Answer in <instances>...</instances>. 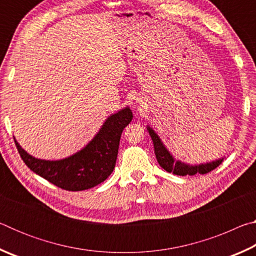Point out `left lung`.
Masks as SVG:
<instances>
[{
    "instance_id": "left-lung-1",
    "label": "left lung",
    "mask_w": 256,
    "mask_h": 256,
    "mask_svg": "<svg viewBox=\"0 0 256 256\" xmlns=\"http://www.w3.org/2000/svg\"><path fill=\"white\" fill-rule=\"evenodd\" d=\"M146 130L151 136V140L154 142V154L156 158H157L158 162L160 166H162L164 170L168 172H172L174 175L178 176H193L196 174H201L204 175L206 172L214 170V168L219 166L220 164L222 162L224 157L212 160L209 162L204 164H186L182 160H177L174 156H172L170 150L166 148V146L164 144L162 138L156 133L154 130L150 126V125H146Z\"/></svg>"
}]
</instances>
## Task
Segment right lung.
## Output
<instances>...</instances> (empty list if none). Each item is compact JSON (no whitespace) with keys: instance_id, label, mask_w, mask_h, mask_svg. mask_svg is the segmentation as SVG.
Listing matches in <instances>:
<instances>
[{"instance_id":"obj_1","label":"right lung","mask_w":256,"mask_h":256,"mask_svg":"<svg viewBox=\"0 0 256 256\" xmlns=\"http://www.w3.org/2000/svg\"><path fill=\"white\" fill-rule=\"evenodd\" d=\"M133 118L130 107L108 116L84 148L58 160L36 158L14 142L24 164L37 175L66 190H84L102 183L115 168L120 136Z\"/></svg>"}]
</instances>
